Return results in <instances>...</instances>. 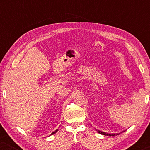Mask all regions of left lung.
Here are the masks:
<instances>
[{
    "mask_svg": "<svg viewBox=\"0 0 150 150\" xmlns=\"http://www.w3.org/2000/svg\"><path fill=\"white\" fill-rule=\"evenodd\" d=\"M98 133H100V134H101L102 135H106V136L111 137V136H115V135H116L115 134H108V133L102 132V131H100V130H98ZM120 134V133H119V134Z\"/></svg>",
    "mask_w": 150,
    "mask_h": 150,
    "instance_id": "obj_1",
    "label": "left lung"
}]
</instances>
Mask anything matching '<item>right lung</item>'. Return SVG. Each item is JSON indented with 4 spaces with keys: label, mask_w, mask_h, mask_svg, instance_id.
Segmentation results:
<instances>
[{
    "label": "right lung",
    "mask_w": 150,
    "mask_h": 150,
    "mask_svg": "<svg viewBox=\"0 0 150 150\" xmlns=\"http://www.w3.org/2000/svg\"><path fill=\"white\" fill-rule=\"evenodd\" d=\"M57 131H58V130H55V131H54V132H53L52 133V134H51L50 135H52V134H55V133H56V132H57Z\"/></svg>",
    "instance_id": "right-lung-1"
}]
</instances>
